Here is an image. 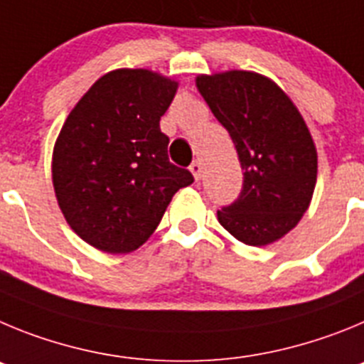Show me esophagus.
Returning a JSON list of instances; mask_svg holds the SVG:
<instances>
[{"instance_id": "34e87169", "label": "esophagus", "mask_w": 364, "mask_h": 364, "mask_svg": "<svg viewBox=\"0 0 364 364\" xmlns=\"http://www.w3.org/2000/svg\"><path fill=\"white\" fill-rule=\"evenodd\" d=\"M190 172H192V176H194V179L196 181H199V179H201V163L199 161H194L192 163V165H190Z\"/></svg>"}]
</instances>
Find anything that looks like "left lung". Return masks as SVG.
I'll return each instance as SVG.
<instances>
[{"instance_id": "1", "label": "left lung", "mask_w": 364, "mask_h": 364, "mask_svg": "<svg viewBox=\"0 0 364 364\" xmlns=\"http://www.w3.org/2000/svg\"><path fill=\"white\" fill-rule=\"evenodd\" d=\"M196 87L230 134L245 170L241 196L218 212L225 230L250 247L276 243L309 210L317 150L283 88L254 70L199 74Z\"/></svg>"}]
</instances>
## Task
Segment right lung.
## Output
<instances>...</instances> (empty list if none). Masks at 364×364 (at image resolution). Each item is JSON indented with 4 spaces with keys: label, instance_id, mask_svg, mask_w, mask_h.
<instances>
[{
    "label": "right lung",
    "instance_id": "obj_1",
    "mask_svg": "<svg viewBox=\"0 0 364 364\" xmlns=\"http://www.w3.org/2000/svg\"><path fill=\"white\" fill-rule=\"evenodd\" d=\"M179 81L149 68H116L83 94L52 150V185L68 227L107 254L137 250L174 194L194 181L168 161L159 119Z\"/></svg>",
    "mask_w": 364,
    "mask_h": 364
}]
</instances>
